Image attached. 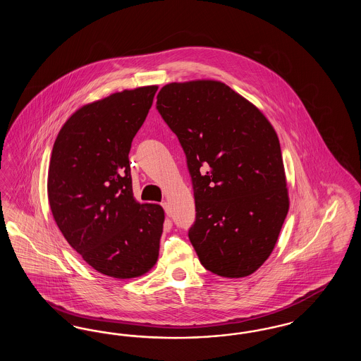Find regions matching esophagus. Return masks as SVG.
<instances>
[{"instance_id": "1", "label": "esophagus", "mask_w": 361, "mask_h": 361, "mask_svg": "<svg viewBox=\"0 0 361 361\" xmlns=\"http://www.w3.org/2000/svg\"><path fill=\"white\" fill-rule=\"evenodd\" d=\"M162 207H164V209H165L166 215H168V216H171V207H169V203L164 202V203H162Z\"/></svg>"}]
</instances>
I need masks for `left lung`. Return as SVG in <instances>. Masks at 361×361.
Returning a JSON list of instances; mask_svg holds the SVG:
<instances>
[{"label": "left lung", "mask_w": 361, "mask_h": 361, "mask_svg": "<svg viewBox=\"0 0 361 361\" xmlns=\"http://www.w3.org/2000/svg\"><path fill=\"white\" fill-rule=\"evenodd\" d=\"M157 109L187 155L196 203L188 235L202 265L230 279L255 274L290 208L275 128L255 104L214 80L164 86Z\"/></svg>", "instance_id": "1"}]
</instances>
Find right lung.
Here are the masks:
<instances>
[{
  "mask_svg": "<svg viewBox=\"0 0 361 361\" xmlns=\"http://www.w3.org/2000/svg\"><path fill=\"white\" fill-rule=\"evenodd\" d=\"M158 86L112 93L78 108L52 147L47 193L70 246L114 279L147 274L159 255L165 211L134 197L128 153Z\"/></svg>",
  "mask_w": 361,
  "mask_h": 361,
  "instance_id": "right-lung-1",
  "label": "right lung"
}]
</instances>
